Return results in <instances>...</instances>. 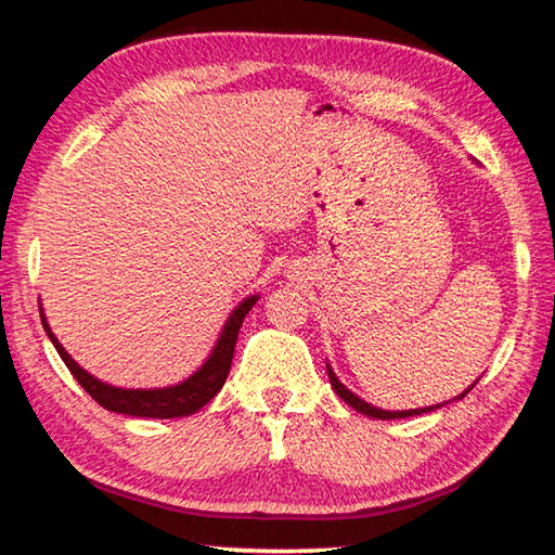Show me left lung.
Segmentation results:
<instances>
[{
    "label": "left lung",
    "mask_w": 555,
    "mask_h": 555,
    "mask_svg": "<svg viewBox=\"0 0 555 555\" xmlns=\"http://www.w3.org/2000/svg\"><path fill=\"white\" fill-rule=\"evenodd\" d=\"M327 373H330V383H332V387H334V392L339 395L346 404L349 406H353L358 414H363V416H371V418H377V421H392V418H409V416H421V414H428V411H436V409H440V406H444V404H450V401H460V399H464L466 395L472 392L474 389V385L479 383V379H476L474 385H469L464 389L462 395H457L454 399H450V401H442V404H436V406H423V409H409V411H387V409H377V406H373V404H367L365 399H361L358 395H353L349 387H346L339 377H336V373L332 371V365L327 363Z\"/></svg>",
    "instance_id": "1"
}]
</instances>
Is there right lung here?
Masks as SVG:
<instances>
[{
    "mask_svg": "<svg viewBox=\"0 0 555 555\" xmlns=\"http://www.w3.org/2000/svg\"><path fill=\"white\" fill-rule=\"evenodd\" d=\"M257 300L259 296L255 293V296H247L237 302L233 312L228 314V320L223 322L219 339H216L211 353L206 356V361L190 377H184L178 385L149 387V389L115 387L111 383L98 379L95 375L86 371V367L76 363L67 353V349L60 344L57 336L52 334L42 306H40V322H42V330H46V334L50 336L52 346L57 349L64 365H67L69 373L76 377V383H79L103 409L115 411V414L137 416V418H182V416H192L194 411H199L202 406L209 404V401L221 392L225 377L231 373L237 332H241L245 314L253 310Z\"/></svg>",
    "mask_w": 555,
    "mask_h": 555,
    "instance_id": "right-lung-1",
    "label": "right lung"
}]
</instances>
